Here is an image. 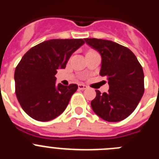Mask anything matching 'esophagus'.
Instances as JSON below:
<instances>
[{
  "label": "esophagus",
  "instance_id": "esophagus-1",
  "mask_svg": "<svg viewBox=\"0 0 159 159\" xmlns=\"http://www.w3.org/2000/svg\"><path fill=\"white\" fill-rule=\"evenodd\" d=\"M78 88L80 90H85L88 88V86H86V85H84V84H80L78 85Z\"/></svg>",
  "mask_w": 159,
  "mask_h": 159
}]
</instances>
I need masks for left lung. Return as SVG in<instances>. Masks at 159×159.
<instances>
[{"label":"left lung","instance_id":"left-lung-1","mask_svg":"<svg viewBox=\"0 0 159 159\" xmlns=\"http://www.w3.org/2000/svg\"><path fill=\"white\" fill-rule=\"evenodd\" d=\"M85 42L102 58L101 76L107 79L109 90L91 102L92 110L105 121L119 122L137 107L144 93V74L141 64L130 49L116 42L86 38Z\"/></svg>","mask_w":159,"mask_h":159}]
</instances>
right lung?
Returning <instances> with one entry per match:
<instances>
[{"label": "right lung", "instance_id": "1", "mask_svg": "<svg viewBox=\"0 0 159 159\" xmlns=\"http://www.w3.org/2000/svg\"><path fill=\"white\" fill-rule=\"evenodd\" d=\"M84 43L82 39H53L29 49L14 74L16 95L22 109L37 121L58 117L67 107L77 84H56L58 69H64L73 52Z\"/></svg>", "mask_w": 159, "mask_h": 159}]
</instances>
